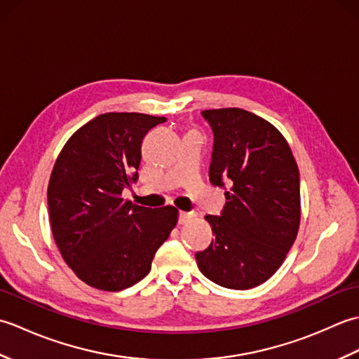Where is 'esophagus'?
Listing matches in <instances>:
<instances>
[{
  "label": "esophagus",
  "mask_w": 359,
  "mask_h": 359,
  "mask_svg": "<svg viewBox=\"0 0 359 359\" xmlns=\"http://www.w3.org/2000/svg\"><path fill=\"white\" fill-rule=\"evenodd\" d=\"M194 215L193 212H187V211H179V224H185L191 219Z\"/></svg>",
  "instance_id": "esophagus-1"
}]
</instances>
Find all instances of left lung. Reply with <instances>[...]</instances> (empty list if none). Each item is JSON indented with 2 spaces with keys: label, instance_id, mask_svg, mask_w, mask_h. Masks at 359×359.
Segmentation results:
<instances>
[{
  "label": "left lung",
  "instance_id": "obj_1",
  "mask_svg": "<svg viewBox=\"0 0 359 359\" xmlns=\"http://www.w3.org/2000/svg\"><path fill=\"white\" fill-rule=\"evenodd\" d=\"M215 144L210 180L225 188L220 216H205L215 241L197 266L215 284L248 290L270 279L292 248L301 222L299 170L276 128L239 108L207 109Z\"/></svg>",
  "mask_w": 359,
  "mask_h": 359
}]
</instances>
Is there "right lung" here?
I'll return each mask as SVG.
<instances>
[{"instance_id": "obj_1", "label": "right lung", "mask_w": 359, "mask_h": 359, "mask_svg": "<svg viewBox=\"0 0 359 359\" xmlns=\"http://www.w3.org/2000/svg\"><path fill=\"white\" fill-rule=\"evenodd\" d=\"M163 121L139 112L102 114L75 131L55 160L48 187L52 236L90 287L120 292L142 280L177 224L171 205L152 210L121 197L139 179L143 137Z\"/></svg>"}]
</instances>
